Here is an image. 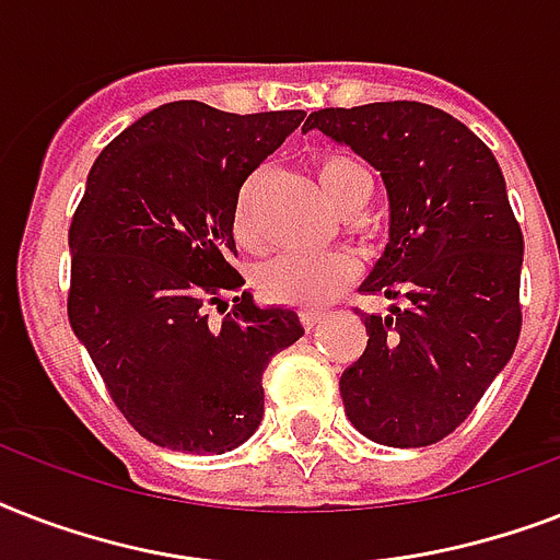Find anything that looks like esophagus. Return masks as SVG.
I'll use <instances>...</instances> for the list:
<instances>
[{"label":"esophagus","mask_w":560,"mask_h":560,"mask_svg":"<svg viewBox=\"0 0 560 560\" xmlns=\"http://www.w3.org/2000/svg\"><path fill=\"white\" fill-rule=\"evenodd\" d=\"M299 319H302V325H305L307 331H311V328H316V325L323 323L325 314L323 311H302V314H299Z\"/></svg>","instance_id":"obj_1"}]
</instances>
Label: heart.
Instances as JSON below:
<instances>
[{
  "label": "heart",
  "mask_w": 560,
  "mask_h": 560,
  "mask_svg": "<svg viewBox=\"0 0 560 560\" xmlns=\"http://www.w3.org/2000/svg\"><path fill=\"white\" fill-rule=\"evenodd\" d=\"M316 183L340 214H360L372 197V177L354 156L342 151H325L314 160ZM258 186L253 174L241 183L232 202V232L244 249H261L264 235L258 226ZM358 279V261L349 253L331 255H279L255 272V288L267 302L290 307H319L340 296Z\"/></svg>",
  "instance_id": "b5f03b06"
}]
</instances>
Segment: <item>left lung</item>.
I'll return each instance as SVG.
<instances>
[{"label":"left lung","instance_id":"obj_1","mask_svg":"<svg viewBox=\"0 0 560 560\" xmlns=\"http://www.w3.org/2000/svg\"><path fill=\"white\" fill-rule=\"evenodd\" d=\"M381 171L389 244L363 281L404 299L360 314L369 346L340 377L346 416L386 447H427L474 412L521 337L523 232L503 171L459 118L418 101L311 113Z\"/></svg>","mask_w":560,"mask_h":560}]
</instances>
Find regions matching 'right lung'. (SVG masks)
Masks as SVG:
<instances>
[{"label":"right lung","instance_id":"obj_1","mask_svg":"<svg viewBox=\"0 0 560 560\" xmlns=\"http://www.w3.org/2000/svg\"><path fill=\"white\" fill-rule=\"evenodd\" d=\"M305 113L237 116L162 104L118 133L69 226V323L118 412L148 442L226 453L258 430L261 374L305 334L296 311L258 307L232 267V202ZM208 323L205 307L225 310Z\"/></svg>","mask_w":560,"mask_h":560}]
</instances>
